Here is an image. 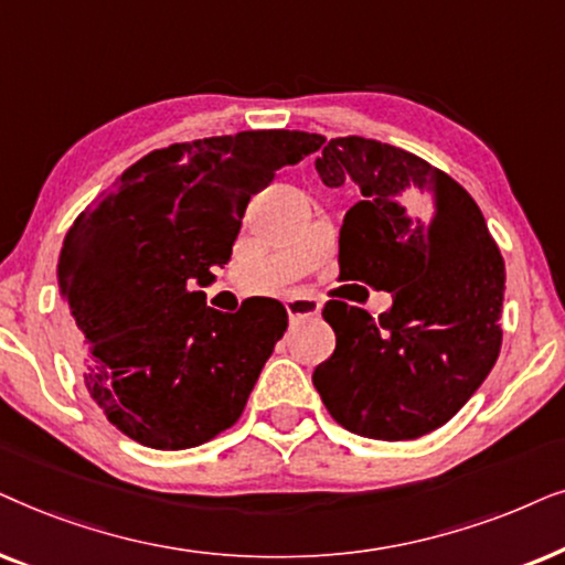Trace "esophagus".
Returning <instances> with one entry per match:
<instances>
[{"label": "esophagus", "instance_id": "1", "mask_svg": "<svg viewBox=\"0 0 565 565\" xmlns=\"http://www.w3.org/2000/svg\"><path fill=\"white\" fill-rule=\"evenodd\" d=\"M289 312V320H302V318H315V315H320V302L318 299H310V297H295V299H287L284 302Z\"/></svg>", "mask_w": 565, "mask_h": 565}]
</instances>
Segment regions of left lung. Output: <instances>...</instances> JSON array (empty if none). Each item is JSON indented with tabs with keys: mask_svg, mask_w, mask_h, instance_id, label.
I'll return each instance as SVG.
<instances>
[{
	"mask_svg": "<svg viewBox=\"0 0 565 565\" xmlns=\"http://www.w3.org/2000/svg\"><path fill=\"white\" fill-rule=\"evenodd\" d=\"M328 188L361 201L338 237L341 278L393 295L377 320L330 299L333 356L312 382L330 416L370 439H418L483 385L501 351L503 258L465 188L420 157L338 137L315 160Z\"/></svg>",
	"mask_w": 565,
	"mask_h": 565,
	"instance_id": "obj_1",
	"label": "left lung"
}]
</instances>
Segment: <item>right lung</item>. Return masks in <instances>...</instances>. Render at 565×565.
Returning <instances> with one entry per match:
<instances>
[{
    "mask_svg": "<svg viewBox=\"0 0 565 565\" xmlns=\"http://www.w3.org/2000/svg\"><path fill=\"white\" fill-rule=\"evenodd\" d=\"M320 134L239 131L154 149L74 220L58 289L77 366L118 431L152 449H188L243 416L278 338L281 302L206 307L253 193L322 147Z\"/></svg>",
    "mask_w": 565,
    "mask_h": 565,
    "instance_id": "add662e5",
    "label": "right lung"
}]
</instances>
